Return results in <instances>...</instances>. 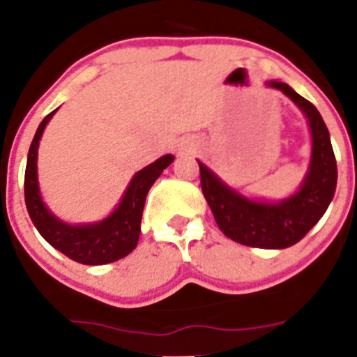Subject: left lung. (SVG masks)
Segmentation results:
<instances>
[{"label": "left lung", "mask_w": 357, "mask_h": 357, "mask_svg": "<svg viewBox=\"0 0 357 357\" xmlns=\"http://www.w3.org/2000/svg\"><path fill=\"white\" fill-rule=\"evenodd\" d=\"M269 86L285 93L307 115L312 155L301 190L280 204L248 200L199 162L200 185L219 229L228 238L247 247L287 248L301 242L328 208L337 186V160L318 109L285 82L271 81Z\"/></svg>", "instance_id": "obj_1"}]
</instances>
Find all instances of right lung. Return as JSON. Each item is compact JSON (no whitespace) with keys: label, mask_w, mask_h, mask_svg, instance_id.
Here are the masks:
<instances>
[{"label":"right lung","mask_w":357,"mask_h":357,"mask_svg":"<svg viewBox=\"0 0 357 357\" xmlns=\"http://www.w3.org/2000/svg\"><path fill=\"white\" fill-rule=\"evenodd\" d=\"M55 112L56 110H53L52 114L43 119L31 143V149H29L24 179V195L29 215L43 238L72 261L88 266L109 264V262L119 261L131 254L138 245L139 231H142L139 225H142L146 193L162 174V171L169 164H172L174 157L164 155L136 172L119 207L102 222L84 226L66 225V222L59 221L43 204L38 186V164H36L39 139Z\"/></svg>","instance_id":"add662e5"}]
</instances>
